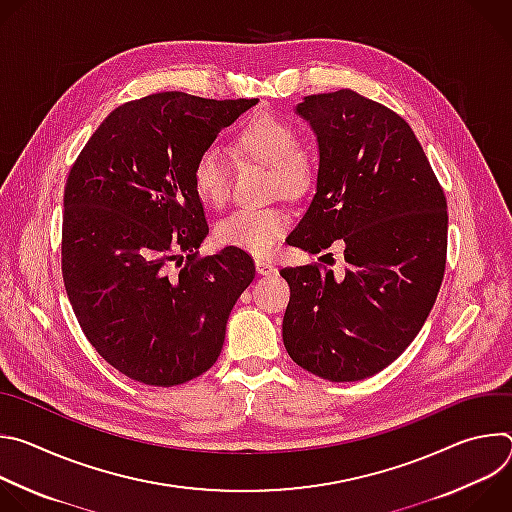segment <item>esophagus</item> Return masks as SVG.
Here are the masks:
<instances>
[{"label": "esophagus", "instance_id": "esophagus-1", "mask_svg": "<svg viewBox=\"0 0 512 512\" xmlns=\"http://www.w3.org/2000/svg\"><path fill=\"white\" fill-rule=\"evenodd\" d=\"M255 269L259 275H275L277 267L267 259H255Z\"/></svg>", "mask_w": 512, "mask_h": 512}]
</instances>
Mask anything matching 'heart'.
I'll list each match as a JSON object with an SVG mask.
<instances>
[{
  "mask_svg": "<svg viewBox=\"0 0 512 512\" xmlns=\"http://www.w3.org/2000/svg\"><path fill=\"white\" fill-rule=\"evenodd\" d=\"M233 152L243 162L269 166L271 188L285 196L304 194L314 180V164L300 148V135L289 121L257 113L233 135ZM196 196L208 206H223L229 198L231 174L223 156L204 150L192 168ZM289 229V214L279 208H243L216 227V239L253 255H269Z\"/></svg>",
  "mask_w": 512,
  "mask_h": 512,
  "instance_id": "1",
  "label": "heart"
}]
</instances>
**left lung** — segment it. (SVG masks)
Returning a JSON list of instances; mask_svg holds the SVG:
<instances>
[{"instance_id":"obj_1","label":"left lung","mask_w":512,"mask_h":512,"mask_svg":"<svg viewBox=\"0 0 512 512\" xmlns=\"http://www.w3.org/2000/svg\"><path fill=\"white\" fill-rule=\"evenodd\" d=\"M296 113L318 139L316 194L287 243L320 253L340 239L344 273L283 267V344L316 377L350 383L399 358L425 324L446 271L448 204L409 123L350 89Z\"/></svg>"}]
</instances>
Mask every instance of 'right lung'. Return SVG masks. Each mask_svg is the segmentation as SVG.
I'll use <instances>...</instances> for the list:
<instances>
[{
    "label": "right lung",
    "instance_id": "1",
    "mask_svg": "<svg viewBox=\"0 0 512 512\" xmlns=\"http://www.w3.org/2000/svg\"><path fill=\"white\" fill-rule=\"evenodd\" d=\"M253 105L178 91L129 101L105 117L68 172L66 296L95 350L133 381L174 387L206 373L255 277L237 247L198 257L208 225L192 186L196 158ZM182 252L189 261L172 276L167 263Z\"/></svg>",
    "mask_w": 512,
    "mask_h": 512
}]
</instances>
